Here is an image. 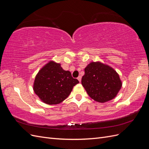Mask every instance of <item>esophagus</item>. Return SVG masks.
I'll return each instance as SVG.
<instances>
[{
  "mask_svg": "<svg viewBox=\"0 0 149 149\" xmlns=\"http://www.w3.org/2000/svg\"><path fill=\"white\" fill-rule=\"evenodd\" d=\"M78 81H79V82H81V76H79L78 77Z\"/></svg>",
  "mask_w": 149,
  "mask_h": 149,
  "instance_id": "esophagus-1",
  "label": "esophagus"
}]
</instances>
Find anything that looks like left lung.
I'll use <instances>...</instances> for the list:
<instances>
[{"mask_svg":"<svg viewBox=\"0 0 149 149\" xmlns=\"http://www.w3.org/2000/svg\"><path fill=\"white\" fill-rule=\"evenodd\" d=\"M81 84L90 97L101 103L113 100L123 85L116 71L100 61L91 62L85 68Z\"/></svg>","mask_w":149,"mask_h":149,"instance_id":"obj_1","label":"left lung"}]
</instances>
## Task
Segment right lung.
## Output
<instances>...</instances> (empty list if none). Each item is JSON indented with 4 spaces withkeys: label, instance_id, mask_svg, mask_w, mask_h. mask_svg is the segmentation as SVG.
<instances>
[{
    "label": "right lung",
    "instance_id": "right-lung-1",
    "mask_svg": "<svg viewBox=\"0 0 149 149\" xmlns=\"http://www.w3.org/2000/svg\"><path fill=\"white\" fill-rule=\"evenodd\" d=\"M78 83V80L63 69L60 63L49 61L36 75L33 89L43 102L55 105L63 101Z\"/></svg>",
    "mask_w": 149,
    "mask_h": 149
}]
</instances>
